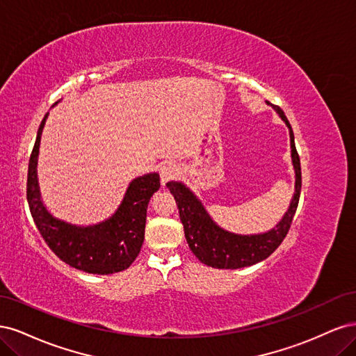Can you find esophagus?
I'll use <instances>...</instances> for the list:
<instances>
[{
    "label": "esophagus",
    "instance_id": "obj_1",
    "mask_svg": "<svg viewBox=\"0 0 356 356\" xmlns=\"http://www.w3.org/2000/svg\"><path fill=\"white\" fill-rule=\"evenodd\" d=\"M159 174H160L161 186H166L169 181H172V179L178 177L179 166L175 165V163H172V161H169V163H165L163 166H160Z\"/></svg>",
    "mask_w": 356,
    "mask_h": 356
}]
</instances>
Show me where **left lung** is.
<instances>
[{"label": "left lung", "mask_w": 356, "mask_h": 356, "mask_svg": "<svg viewBox=\"0 0 356 356\" xmlns=\"http://www.w3.org/2000/svg\"><path fill=\"white\" fill-rule=\"evenodd\" d=\"M272 106L289 129L291 157H293L296 172L294 196L291 199L288 211L279 224H276V227L260 234H236L227 232L217 225V222H213L207 209L203 208L202 202L195 196V193L182 182L169 181L166 184L178 204L179 218L184 225L186 239L190 250L203 264L215 268H241L260 263L275 252L291 227L301 191L300 157L296 149L294 134L288 118L277 105Z\"/></svg>", "instance_id": "obj_1"}]
</instances>
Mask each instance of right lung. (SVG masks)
I'll return each mask as SVG.
<instances>
[{
	"label": "right lung",
	"instance_id": "add662e5",
	"mask_svg": "<svg viewBox=\"0 0 356 356\" xmlns=\"http://www.w3.org/2000/svg\"><path fill=\"white\" fill-rule=\"evenodd\" d=\"M49 113L38 127L29 157L26 199L40 234L63 263L86 273L111 275L126 270L138 257L144 242L148 202L160 188L159 174H147L129 184L126 195L113 217L99 224L74 225L53 217L42 204L37 160L41 132Z\"/></svg>",
	"mask_w": 356,
	"mask_h": 356
}]
</instances>
